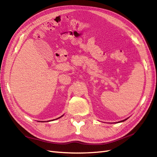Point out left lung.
Here are the masks:
<instances>
[{
	"label": "left lung",
	"instance_id": "1",
	"mask_svg": "<svg viewBox=\"0 0 157 157\" xmlns=\"http://www.w3.org/2000/svg\"><path fill=\"white\" fill-rule=\"evenodd\" d=\"M126 120H127V118H126V119H124V120H123V121H120L119 122H124V121H125Z\"/></svg>",
	"mask_w": 157,
	"mask_h": 157
}]
</instances>
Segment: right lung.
I'll return each mask as SVG.
<instances>
[{"mask_svg":"<svg viewBox=\"0 0 157 157\" xmlns=\"http://www.w3.org/2000/svg\"><path fill=\"white\" fill-rule=\"evenodd\" d=\"M61 117H62V116H61ZM61 117H59V118H61Z\"/></svg>","mask_w":157,"mask_h":157,"instance_id":"1","label":"right lung"}]
</instances>
